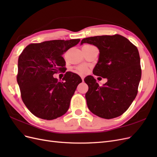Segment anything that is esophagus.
<instances>
[{"label": "esophagus", "instance_id": "1", "mask_svg": "<svg viewBox=\"0 0 157 157\" xmlns=\"http://www.w3.org/2000/svg\"><path fill=\"white\" fill-rule=\"evenodd\" d=\"M81 78H82V81L84 82V77H83V76H81Z\"/></svg>", "mask_w": 157, "mask_h": 157}]
</instances>
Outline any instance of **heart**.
<instances>
[{"label":"heart","instance_id":"obj_1","mask_svg":"<svg viewBox=\"0 0 157 157\" xmlns=\"http://www.w3.org/2000/svg\"><path fill=\"white\" fill-rule=\"evenodd\" d=\"M84 46H88V47H92L93 46H91V45H85ZM77 72L80 73H84L86 72L87 71V68L86 66L84 65H80V66H78V67L77 68Z\"/></svg>","mask_w":157,"mask_h":157}]
</instances>
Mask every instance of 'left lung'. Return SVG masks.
<instances>
[{
  "mask_svg": "<svg viewBox=\"0 0 157 157\" xmlns=\"http://www.w3.org/2000/svg\"><path fill=\"white\" fill-rule=\"evenodd\" d=\"M84 43L98 48L99 58L93 73L107 79L99 86L92 76L84 78L89 88L85 96L89 110L106 119L119 117L137 94L141 76L138 50L120 35L88 37L83 39L80 45Z\"/></svg>",
  "mask_w": 157,
  "mask_h": 157,
  "instance_id": "obj_1",
  "label": "left lung"
}]
</instances>
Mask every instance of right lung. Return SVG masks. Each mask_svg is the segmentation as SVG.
<instances>
[{
    "instance_id": "obj_1",
    "label": "right lung",
    "mask_w": 157,
    "mask_h": 157,
    "mask_svg": "<svg viewBox=\"0 0 157 157\" xmlns=\"http://www.w3.org/2000/svg\"><path fill=\"white\" fill-rule=\"evenodd\" d=\"M80 40H54L31 44L19 57L17 84L23 103L35 116L53 120L67 111L82 79L77 74L67 72L63 81L58 82L53 75L63 70V54Z\"/></svg>"
}]
</instances>
